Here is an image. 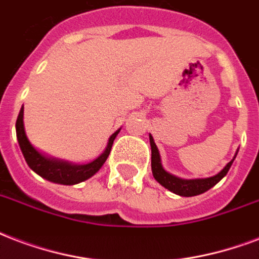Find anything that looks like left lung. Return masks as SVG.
I'll list each match as a JSON object with an SVG mask.
<instances>
[{"instance_id": "obj_1", "label": "left lung", "mask_w": 259, "mask_h": 259, "mask_svg": "<svg viewBox=\"0 0 259 259\" xmlns=\"http://www.w3.org/2000/svg\"><path fill=\"white\" fill-rule=\"evenodd\" d=\"M150 146H151V170L152 176L157 180L162 186H165L166 189H169L170 192L178 194V196H184V197H192V196H197L201 194L206 190H209L211 188L218 184L222 178L228 173V170L231 167L232 162L235 159V157L232 158V161H230L227 165L224 166V169L218 173L213 177L208 178H196V180H184V178L176 177L173 174L167 173L161 162V155L158 151V147L152 136L150 135Z\"/></svg>"}]
</instances>
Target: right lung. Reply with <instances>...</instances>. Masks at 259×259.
Listing matches in <instances>:
<instances>
[{
    "label": "right lung",
    "mask_w": 259,
    "mask_h": 259,
    "mask_svg": "<svg viewBox=\"0 0 259 259\" xmlns=\"http://www.w3.org/2000/svg\"><path fill=\"white\" fill-rule=\"evenodd\" d=\"M24 107L20 109L19 117L16 121V135L19 140V146L21 148L25 162L36 174H39L40 177L46 178L48 181L55 182V184H62V185H75L79 182L85 181L88 178L97 173L101 169V166L105 163L108 155L111 152L113 140L120 132V130L112 134V136L108 140V146L105 151L101 155L96 158L94 161L86 165H74L70 162L55 159V158H48L39 152L31 142L28 140L25 130H24Z\"/></svg>",
    "instance_id": "add662e5"
}]
</instances>
